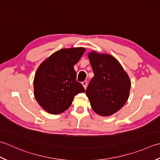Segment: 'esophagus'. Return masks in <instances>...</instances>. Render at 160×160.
I'll return each instance as SVG.
<instances>
[{"instance_id": "esophagus-1", "label": "esophagus", "mask_w": 160, "mask_h": 160, "mask_svg": "<svg viewBox=\"0 0 160 160\" xmlns=\"http://www.w3.org/2000/svg\"><path fill=\"white\" fill-rule=\"evenodd\" d=\"M82 85H83V87H84V89H86L87 88V81H83V82H82Z\"/></svg>"}]
</instances>
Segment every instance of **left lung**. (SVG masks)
Wrapping results in <instances>:
<instances>
[{"mask_svg":"<svg viewBox=\"0 0 160 160\" xmlns=\"http://www.w3.org/2000/svg\"><path fill=\"white\" fill-rule=\"evenodd\" d=\"M94 76L86 89L93 111L101 116H109L127 102L131 86L128 74L112 55L89 53Z\"/></svg>","mask_w":160,"mask_h":160,"instance_id":"1","label":"left lung"}]
</instances>
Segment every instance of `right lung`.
I'll return each instance as SVG.
<instances>
[{"label": "right lung", "mask_w": 160, "mask_h": 160, "mask_svg": "<svg viewBox=\"0 0 160 160\" xmlns=\"http://www.w3.org/2000/svg\"><path fill=\"white\" fill-rule=\"evenodd\" d=\"M85 49H61L42 63L34 79V97L43 109L58 114L70 107L74 96L85 90L76 80L74 65Z\"/></svg>", "instance_id": "right-lung-1"}]
</instances>
